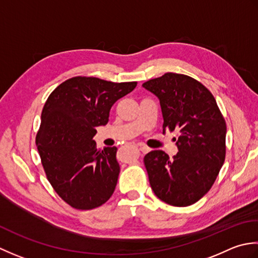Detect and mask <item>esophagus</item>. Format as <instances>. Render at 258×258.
Segmentation results:
<instances>
[{
    "label": "esophagus",
    "instance_id": "34e87169",
    "mask_svg": "<svg viewBox=\"0 0 258 258\" xmlns=\"http://www.w3.org/2000/svg\"><path fill=\"white\" fill-rule=\"evenodd\" d=\"M138 147H139L140 151H141V152H144V154H147V152H148V151L150 150V149L148 148V147H146V146L141 145V144H139V145H138Z\"/></svg>",
    "mask_w": 258,
    "mask_h": 258
}]
</instances>
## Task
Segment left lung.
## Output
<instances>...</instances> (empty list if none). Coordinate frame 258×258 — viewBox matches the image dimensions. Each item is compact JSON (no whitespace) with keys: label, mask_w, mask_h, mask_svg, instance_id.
<instances>
[{"label":"left lung","mask_w":258,"mask_h":258,"mask_svg":"<svg viewBox=\"0 0 258 258\" xmlns=\"http://www.w3.org/2000/svg\"><path fill=\"white\" fill-rule=\"evenodd\" d=\"M143 87L159 99L164 131L179 133L172 159L162 150L145 156L151 189L171 206H190L209 191L225 161V119L208 89L188 76L168 72Z\"/></svg>","instance_id":"obj_1"}]
</instances>
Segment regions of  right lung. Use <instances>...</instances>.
Returning <instances> with one entry per match:
<instances>
[{"instance_id":"obj_1","label":"right lung","mask_w":258,"mask_h":258,"mask_svg":"<svg viewBox=\"0 0 258 258\" xmlns=\"http://www.w3.org/2000/svg\"><path fill=\"white\" fill-rule=\"evenodd\" d=\"M136 86L75 77L46 100L35 143L46 178L71 207L93 209L112 196L120 172L117 148L98 149L92 138L97 127L108 123L113 103Z\"/></svg>"}]
</instances>
